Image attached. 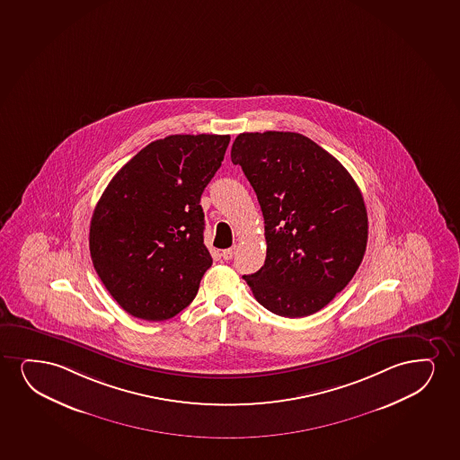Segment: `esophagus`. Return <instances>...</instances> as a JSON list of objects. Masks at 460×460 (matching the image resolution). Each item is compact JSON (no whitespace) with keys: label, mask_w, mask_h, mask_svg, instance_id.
<instances>
[{"label":"esophagus","mask_w":460,"mask_h":460,"mask_svg":"<svg viewBox=\"0 0 460 460\" xmlns=\"http://www.w3.org/2000/svg\"><path fill=\"white\" fill-rule=\"evenodd\" d=\"M234 252H236V245H233L230 249L222 251V258H224V260H232L233 256H234Z\"/></svg>","instance_id":"1"}]
</instances>
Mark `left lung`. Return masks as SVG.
Listing matches in <instances>:
<instances>
[{
  "label": "left lung",
  "mask_w": 460,
  "mask_h": 460,
  "mask_svg": "<svg viewBox=\"0 0 460 460\" xmlns=\"http://www.w3.org/2000/svg\"><path fill=\"white\" fill-rule=\"evenodd\" d=\"M232 162L255 190L268 244L264 266L243 279L270 313L314 314L349 285L366 253L361 190L332 154L296 132L239 134Z\"/></svg>",
  "instance_id": "obj_1"
}]
</instances>
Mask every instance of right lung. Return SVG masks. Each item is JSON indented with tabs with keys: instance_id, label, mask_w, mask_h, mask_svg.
Instances as JSON below:
<instances>
[{
	"instance_id": "add662e5",
	"label": "right lung",
	"mask_w": 460,
	"mask_h": 460,
	"mask_svg": "<svg viewBox=\"0 0 460 460\" xmlns=\"http://www.w3.org/2000/svg\"><path fill=\"white\" fill-rule=\"evenodd\" d=\"M230 135H169L118 171L90 224V255L126 313L149 322L179 314L213 264L200 196L221 168Z\"/></svg>"
}]
</instances>
